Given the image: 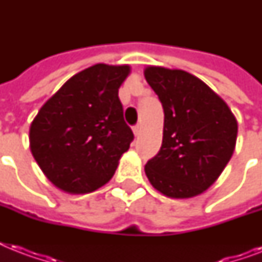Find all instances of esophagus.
<instances>
[{"label":"esophagus","instance_id":"esophagus-1","mask_svg":"<svg viewBox=\"0 0 262 262\" xmlns=\"http://www.w3.org/2000/svg\"><path fill=\"white\" fill-rule=\"evenodd\" d=\"M140 132H141V123H137V125L133 126V133H135L136 136H139Z\"/></svg>","mask_w":262,"mask_h":262}]
</instances>
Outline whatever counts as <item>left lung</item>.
Instances as JSON below:
<instances>
[{
  "mask_svg": "<svg viewBox=\"0 0 262 262\" xmlns=\"http://www.w3.org/2000/svg\"><path fill=\"white\" fill-rule=\"evenodd\" d=\"M145 79L164 111L163 141L145 164L156 190L189 199L207 190L230 162L238 123L207 84L185 71L149 67Z\"/></svg>",
  "mask_w": 262,
  "mask_h": 262,
  "instance_id": "obj_1",
  "label": "left lung"
}]
</instances>
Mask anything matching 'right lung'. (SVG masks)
Instances as JSON below:
<instances>
[{"mask_svg":"<svg viewBox=\"0 0 262 262\" xmlns=\"http://www.w3.org/2000/svg\"><path fill=\"white\" fill-rule=\"evenodd\" d=\"M129 67L98 63L68 80L31 123V152L55 186L90 193L113 178L135 139L118 88Z\"/></svg>","mask_w":262,"mask_h":262,"instance_id":"right-lung-1","label":"right lung"}]
</instances>
